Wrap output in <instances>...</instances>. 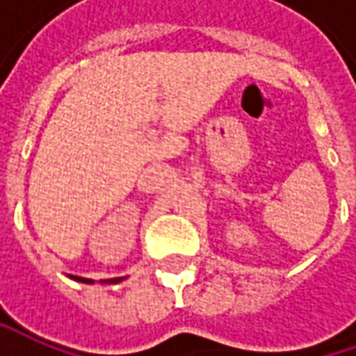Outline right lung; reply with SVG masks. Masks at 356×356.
I'll use <instances>...</instances> for the list:
<instances>
[{
	"mask_svg": "<svg viewBox=\"0 0 356 356\" xmlns=\"http://www.w3.org/2000/svg\"><path fill=\"white\" fill-rule=\"evenodd\" d=\"M73 280L83 281V283H92V281L85 280V277H73ZM120 280H122V277H113V280H106V281H103V283H118V281H120Z\"/></svg>",
	"mask_w": 356,
	"mask_h": 356,
	"instance_id": "obj_1",
	"label": "right lung"
}]
</instances>
